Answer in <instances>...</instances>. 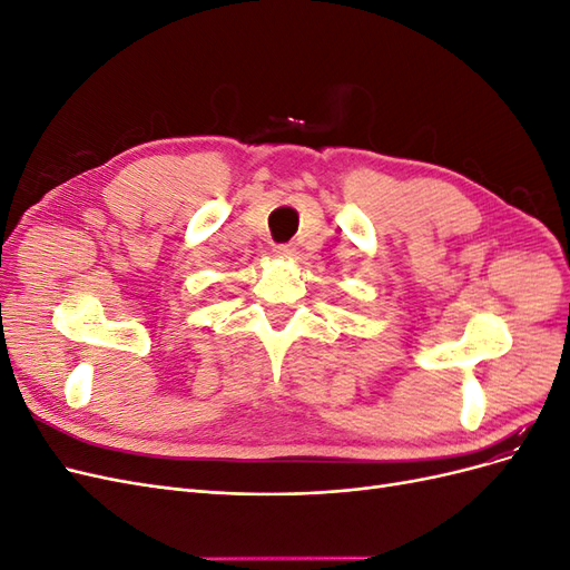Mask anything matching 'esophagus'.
Returning a JSON list of instances; mask_svg holds the SVG:
<instances>
[{
	"mask_svg": "<svg viewBox=\"0 0 570 570\" xmlns=\"http://www.w3.org/2000/svg\"><path fill=\"white\" fill-rule=\"evenodd\" d=\"M295 247H292V245H275L273 247V254L275 256H281V258H289V256H295Z\"/></svg>",
	"mask_w": 570,
	"mask_h": 570,
	"instance_id": "esophagus-1",
	"label": "esophagus"
}]
</instances>
